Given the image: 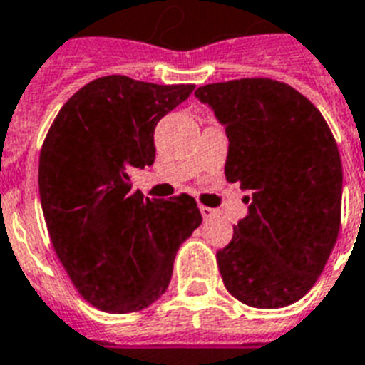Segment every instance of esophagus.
<instances>
[{"label":"esophagus","mask_w":365,"mask_h":365,"mask_svg":"<svg viewBox=\"0 0 365 365\" xmlns=\"http://www.w3.org/2000/svg\"><path fill=\"white\" fill-rule=\"evenodd\" d=\"M199 210H201V214H202V218L205 220H208V218H212L214 216V212H216V210H214V208H210V207H199Z\"/></svg>","instance_id":"34e87169"}]
</instances>
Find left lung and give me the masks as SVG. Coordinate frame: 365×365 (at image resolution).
I'll use <instances>...</instances> for the list:
<instances>
[{
	"instance_id": "1",
	"label": "left lung",
	"mask_w": 365,
	"mask_h": 365,
	"mask_svg": "<svg viewBox=\"0 0 365 365\" xmlns=\"http://www.w3.org/2000/svg\"><path fill=\"white\" fill-rule=\"evenodd\" d=\"M195 97L226 128V180L249 193L247 216L216 252L224 285L252 308L293 304L339 235L343 164L333 133L302 93L268 78L208 83Z\"/></svg>"
}]
</instances>
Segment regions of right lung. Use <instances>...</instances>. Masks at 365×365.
Returning a JSON list of instances; mask_svg holds the SVG:
<instances>
[{
    "instance_id": "right-lung-1",
    "label": "right lung",
    "mask_w": 365,
    "mask_h": 365,
    "mask_svg": "<svg viewBox=\"0 0 365 365\" xmlns=\"http://www.w3.org/2000/svg\"><path fill=\"white\" fill-rule=\"evenodd\" d=\"M195 86L97 78L63 105L40 153L47 232L78 293L138 312L170 283L180 245L201 226L193 197L143 199L130 170L155 163V128Z\"/></svg>"
}]
</instances>
